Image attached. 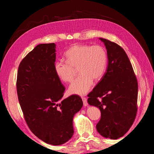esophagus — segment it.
I'll return each instance as SVG.
<instances>
[{
    "instance_id": "esophagus-1",
    "label": "esophagus",
    "mask_w": 154,
    "mask_h": 154,
    "mask_svg": "<svg viewBox=\"0 0 154 154\" xmlns=\"http://www.w3.org/2000/svg\"><path fill=\"white\" fill-rule=\"evenodd\" d=\"M82 99L83 100V105H84L85 106H87L88 105V103H87V98L85 97H82Z\"/></svg>"
}]
</instances>
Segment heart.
<instances>
[{
	"mask_svg": "<svg viewBox=\"0 0 154 154\" xmlns=\"http://www.w3.org/2000/svg\"><path fill=\"white\" fill-rule=\"evenodd\" d=\"M67 62L57 61L54 72L60 80L71 82L75 74L74 68L78 67L80 73L69 86L71 94L83 95L91 89L93 80L97 81L103 76L107 62L105 49L100 45H74L66 54Z\"/></svg>",
	"mask_w": 154,
	"mask_h": 154,
	"instance_id": "1",
	"label": "heart"
}]
</instances>
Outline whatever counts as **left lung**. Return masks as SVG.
<instances>
[{"label": "left lung", "instance_id": "left-lung-1", "mask_svg": "<svg viewBox=\"0 0 154 154\" xmlns=\"http://www.w3.org/2000/svg\"><path fill=\"white\" fill-rule=\"evenodd\" d=\"M100 39L106 49L108 65L87 101L101 111L97 132L104 137L117 139L128 132L136 118L138 84L124 49L113 42Z\"/></svg>", "mask_w": 154, "mask_h": 154}]
</instances>
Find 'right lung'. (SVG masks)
Masks as SVG:
<instances>
[{"label":"right lung","instance_id":"right-lung-1","mask_svg":"<svg viewBox=\"0 0 154 154\" xmlns=\"http://www.w3.org/2000/svg\"><path fill=\"white\" fill-rule=\"evenodd\" d=\"M56 45L41 44L21 61L17 91L26 122L31 131L45 143L60 145L74 134L73 118L83 106L81 97L62 100L66 88L56 74Z\"/></svg>","mask_w":154,"mask_h":154}]
</instances>
